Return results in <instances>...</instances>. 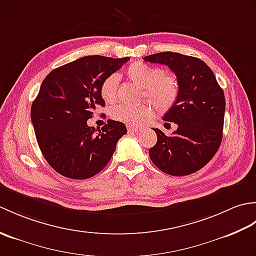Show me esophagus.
Instances as JSON below:
<instances>
[{
	"mask_svg": "<svg viewBox=\"0 0 256 256\" xmlns=\"http://www.w3.org/2000/svg\"><path fill=\"white\" fill-rule=\"evenodd\" d=\"M128 132H134V133H138L142 131V128L138 126H134V125H128Z\"/></svg>",
	"mask_w": 256,
	"mask_h": 256,
	"instance_id": "34e87169",
	"label": "esophagus"
}]
</instances>
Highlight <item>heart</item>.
Returning <instances> with one entry per match:
<instances>
[{
    "instance_id": "obj_1",
    "label": "heart",
    "mask_w": 256,
    "mask_h": 256,
    "mask_svg": "<svg viewBox=\"0 0 256 256\" xmlns=\"http://www.w3.org/2000/svg\"><path fill=\"white\" fill-rule=\"evenodd\" d=\"M128 78L144 89L145 96L154 101L160 110L165 112L175 104L179 96V81L176 76L164 74L162 69L150 66L145 62H134L126 70ZM118 77L110 74L102 81L100 94L108 103L116 99V89ZM157 108L152 102H144L140 104H118L114 106L111 116L118 121L131 125H140L146 120L156 116Z\"/></svg>"
}]
</instances>
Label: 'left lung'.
I'll return each mask as SVG.
<instances>
[{"mask_svg":"<svg viewBox=\"0 0 256 256\" xmlns=\"http://www.w3.org/2000/svg\"><path fill=\"white\" fill-rule=\"evenodd\" d=\"M166 64L179 81V96L162 118L177 130L167 136L158 128L148 154L154 165L172 176L198 172L218 152L224 131L226 99L214 74L199 58L164 52L143 58Z\"/></svg>","mask_w":256,"mask_h":256,"instance_id":"left-lung-1","label":"left lung"}]
</instances>
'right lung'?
Returning <instances> with one entry per match:
<instances>
[{"mask_svg": "<svg viewBox=\"0 0 256 256\" xmlns=\"http://www.w3.org/2000/svg\"><path fill=\"white\" fill-rule=\"evenodd\" d=\"M128 60L86 56L54 69L42 81L30 118L42 154L58 174L86 179L110 162L126 126L108 120L96 133L86 121L96 106H106L100 94L102 81Z\"/></svg>", "mask_w": 256, "mask_h": 256, "instance_id": "right-lung-1", "label": "right lung"}]
</instances>
